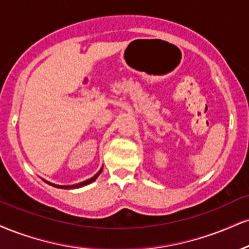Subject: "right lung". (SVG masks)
Returning <instances> with one entry per match:
<instances>
[{
  "mask_svg": "<svg viewBox=\"0 0 249 249\" xmlns=\"http://www.w3.org/2000/svg\"><path fill=\"white\" fill-rule=\"evenodd\" d=\"M102 169H103V167H102V168L100 169V172H98L97 174H95L94 176H92L91 178H89V179H87V181H83V182H81V183H77V184H73V185H59V184H54V183H51V182H49V181H46V179H44L45 182H46L47 184H50V185H52V187H55V188H60V189H76V188H81V187H85V185H87V184H90L91 182H94L96 178H98V176H100V174L102 173Z\"/></svg>",
  "mask_w": 249,
  "mask_h": 249,
  "instance_id": "right-lung-1",
  "label": "right lung"
}]
</instances>
